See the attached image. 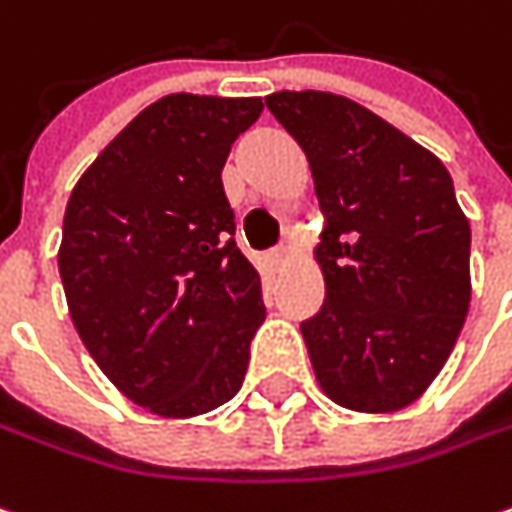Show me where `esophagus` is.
Returning <instances> with one entry per match:
<instances>
[{
	"label": "esophagus",
	"instance_id": "1",
	"mask_svg": "<svg viewBox=\"0 0 512 512\" xmlns=\"http://www.w3.org/2000/svg\"><path fill=\"white\" fill-rule=\"evenodd\" d=\"M266 257H269V263H272V266H283V263L292 257V252H289L286 246H278V249H272Z\"/></svg>",
	"mask_w": 512,
	"mask_h": 512
}]
</instances>
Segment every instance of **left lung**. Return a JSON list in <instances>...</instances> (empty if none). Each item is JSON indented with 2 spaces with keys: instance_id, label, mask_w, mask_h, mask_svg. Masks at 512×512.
<instances>
[{
  "instance_id": "obj_1",
  "label": "left lung",
  "mask_w": 512,
  "mask_h": 512,
  "mask_svg": "<svg viewBox=\"0 0 512 512\" xmlns=\"http://www.w3.org/2000/svg\"><path fill=\"white\" fill-rule=\"evenodd\" d=\"M312 168L323 212V306L300 323L321 389L346 410L412 404L470 309V223L427 148L326 91L266 97Z\"/></svg>"
}]
</instances>
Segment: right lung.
Masks as SVG:
<instances>
[{"mask_svg":"<svg viewBox=\"0 0 512 512\" xmlns=\"http://www.w3.org/2000/svg\"><path fill=\"white\" fill-rule=\"evenodd\" d=\"M260 111V97L168 94L105 145L65 209L71 321L108 381L163 418L234 398L266 315L220 180Z\"/></svg>","mask_w":512,"mask_h":512,"instance_id":"obj_1","label":"right lung"}]
</instances>
